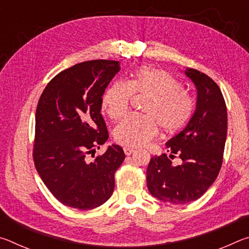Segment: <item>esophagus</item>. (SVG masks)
I'll list each match as a JSON object with an SVG mask.
<instances>
[{
    "mask_svg": "<svg viewBox=\"0 0 249 249\" xmlns=\"http://www.w3.org/2000/svg\"><path fill=\"white\" fill-rule=\"evenodd\" d=\"M135 151V149H133V148H129V147H124V153H125V155H127V156H129V155H132L133 153Z\"/></svg>",
    "mask_w": 249,
    "mask_h": 249,
    "instance_id": "esophagus-1",
    "label": "esophagus"
}]
</instances>
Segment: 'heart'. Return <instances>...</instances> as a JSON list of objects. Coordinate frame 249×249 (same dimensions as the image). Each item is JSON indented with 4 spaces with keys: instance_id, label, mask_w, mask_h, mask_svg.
I'll use <instances>...</instances> for the list:
<instances>
[{
    "instance_id": "b5f03b06",
    "label": "heart",
    "mask_w": 249,
    "mask_h": 249,
    "mask_svg": "<svg viewBox=\"0 0 249 249\" xmlns=\"http://www.w3.org/2000/svg\"><path fill=\"white\" fill-rule=\"evenodd\" d=\"M134 95H146L142 115L132 114L114 128L119 144L136 148L146 145L157 136L159 128L163 135H174L190 120L193 100L174 75L161 69L135 70L126 83L114 82L105 90L102 105L109 119L120 120L127 112Z\"/></svg>"
}]
</instances>
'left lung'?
Wrapping results in <instances>:
<instances>
[{"mask_svg":"<svg viewBox=\"0 0 249 249\" xmlns=\"http://www.w3.org/2000/svg\"><path fill=\"white\" fill-rule=\"evenodd\" d=\"M184 74L196 89V104L185 127L166 142V154L150 159L147 187L162 202L187 204L204 195L220 172L227 135V111L217 84L199 70ZM176 155L180 165L171 161Z\"/></svg>","mask_w":249,"mask_h":249,"instance_id":"left-lung-1","label":"left lung"}]
</instances>
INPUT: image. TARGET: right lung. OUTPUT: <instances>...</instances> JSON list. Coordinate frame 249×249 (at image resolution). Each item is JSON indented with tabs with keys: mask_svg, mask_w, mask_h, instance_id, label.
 Here are the masks:
<instances>
[{
	"mask_svg": "<svg viewBox=\"0 0 249 249\" xmlns=\"http://www.w3.org/2000/svg\"><path fill=\"white\" fill-rule=\"evenodd\" d=\"M120 70L114 60L77 64L53 77L38 101L34 162L53 196L70 208H98L114 191L123 148L112 145L93 161L87 158L108 138L102 96Z\"/></svg>",
	"mask_w": 249,
	"mask_h": 249,
	"instance_id": "add662e5",
	"label": "right lung"
}]
</instances>
